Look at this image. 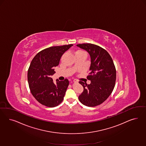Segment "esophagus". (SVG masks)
Listing matches in <instances>:
<instances>
[{
	"mask_svg": "<svg viewBox=\"0 0 146 146\" xmlns=\"http://www.w3.org/2000/svg\"><path fill=\"white\" fill-rule=\"evenodd\" d=\"M78 80L76 79L73 80V82H74V83H78Z\"/></svg>",
	"mask_w": 146,
	"mask_h": 146,
	"instance_id": "esophagus-1",
	"label": "esophagus"
}]
</instances>
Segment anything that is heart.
I'll return each instance as SVG.
<instances>
[{
    "label": "heart",
    "instance_id": "b5f03b06",
    "mask_svg": "<svg viewBox=\"0 0 146 146\" xmlns=\"http://www.w3.org/2000/svg\"><path fill=\"white\" fill-rule=\"evenodd\" d=\"M76 52H82V51H77Z\"/></svg>",
    "mask_w": 146,
    "mask_h": 146
}]
</instances>
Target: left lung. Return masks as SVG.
<instances>
[{
	"label": "left lung",
	"instance_id": "8db88e82",
	"mask_svg": "<svg viewBox=\"0 0 146 146\" xmlns=\"http://www.w3.org/2000/svg\"><path fill=\"white\" fill-rule=\"evenodd\" d=\"M76 46L86 50L90 58V73L87 76L90 84L79 81L84 90L79 99L86 106H97L106 100L115 87L116 71L114 63L106 50L98 45L85 43Z\"/></svg>",
	"mask_w": 146,
	"mask_h": 146
}]
</instances>
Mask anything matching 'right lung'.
<instances>
[{
    "instance_id": "obj_1",
    "label": "right lung",
    "mask_w": 146,
    "mask_h": 146,
    "mask_svg": "<svg viewBox=\"0 0 146 146\" xmlns=\"http://www.w3.org/2000/svg\"><path fill=\"white\" fill-rule=\"evenodd\" d=\"M73 44L52 46L37 53L32 60L28 71V81L32 95L40 104L48 107L57 106L62 101L69 81L51 78L56 72L62 55Z\"/></svg>"
}]
</instances>
